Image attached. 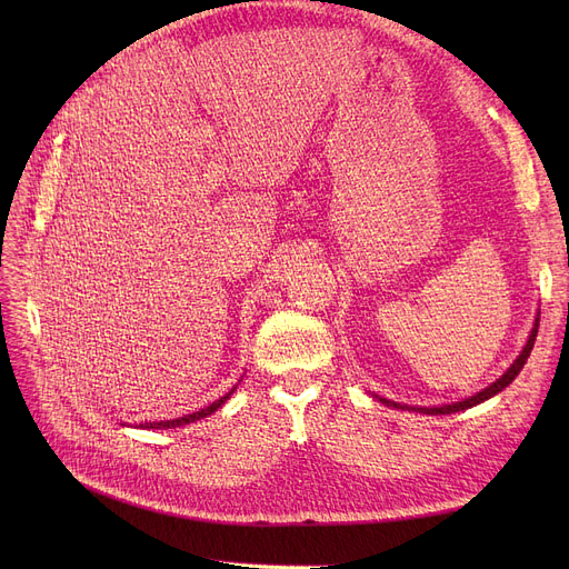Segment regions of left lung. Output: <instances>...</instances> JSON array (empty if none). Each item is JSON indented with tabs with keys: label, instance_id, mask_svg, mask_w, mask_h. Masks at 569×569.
Returning <instances> with one entry per match:
<instances>
[{
	"label": "left lung",
	"instance_id": "8db88e82",
	"mask_svg": "<svg viewBox=\"0 0 569 569\" xmlns=\"http://www.w3.org/2000/svg\"><path fill=\"white\" fill-rule=\"evenodd\" d=\"M537 327H540V318L535 320V327H532V332H530V337H528V343H526V348L521 350V355L517 357L515 360V365L507 369L493 385H489L487 390H482V392H477L475 397H470V399H466V401H457V403H452V406H436V408H408V406H401V403H395V401H387V399H380L382 403H387V406H395V408H408V410H417V412H427V415H450V412H459V410H466V408H472V406H477V403H482V401H487V399H491L493 395H498V392H502L507 385H510L517 376H519V371L523 369V365H526V360L530 357V350H532V346H535V337H537Z\"/></svg>",
	"mask_w": 569,
	"mask_h": 569
}]
</instances>
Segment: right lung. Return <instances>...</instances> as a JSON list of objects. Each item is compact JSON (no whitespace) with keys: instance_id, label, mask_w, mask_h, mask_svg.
I'll use <instances>...</instances> for the list:
<instances>
[{"instance_id":"1","label":"right lung","mask_w":569,"mask_h":569,"mask_svg":"<svg viewBox=\"0 0 569 569\" xmlns=\"http://www.w3.org/2000/svg\"><path fill=\"white\" fill-rule=\"evenodd\" d=\"M232 392H228L226 397H221L219 401H214V403H209L207 408H200L198 412H191V415H184V417H177V420H168V422H149V425H144L147 429H174V427H184V425H191V422H198V420H202V417H207V415H212L217 408H221V403L230 397ZM142 427V425H140Z\"/></svg>"}]
</instances>
